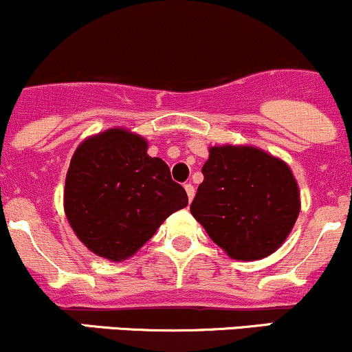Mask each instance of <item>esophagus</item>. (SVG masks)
I'll return each instance as SVG.
<instances>
[{"instance_id":"1","label":"esophagus","mask_w":352,"mask_h":352,"mask_svg":"<svg viewBox=\"0 0 352 352\" xmlns=\"http://www.w3.org/2000/svg\"><path fill=\"white\" fill-rule=\"evenodd\" d=\"M184 188H186V192H187V197H188V201H192V199H194V195H195L194 186H192V184H186V186H184Z\"/></svg>"}]
</instances>
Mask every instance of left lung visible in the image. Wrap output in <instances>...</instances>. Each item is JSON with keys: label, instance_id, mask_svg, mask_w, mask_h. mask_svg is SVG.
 I'll return each mask as SVG.
<instances>
[{"label": "left lung", "instance_id": "8db88e82", "mask_svg": "<svg viewBox=\"0 0 352 352\" xmlns=\"http://www.w3.org/2000/svg\"><path fill=\"white\" fill-rule=\"evenodd\" d=\"M190 212L232 260L270 256L290 234L300 194L290 166L254 146H210Z\"/></svg>", "mask_w": 352, "mask_h": 352}]
</instances>
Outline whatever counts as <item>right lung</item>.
I'll use <instances>...</instances> for the list:
<instances>
[{"mask_svg": "<svg viewBox=\"0 0 352 352\" xmlns=\"http://www.w3.org/2000/svg\"><path fill=\"white\" fill-rule=\"evenodd\" d=\"M140 135L113 128L84 140L70 160L64 209L70 228L92 253L133 256L160 224L188 204L162 158L146 153Z\"/></svg>", "mask_w": 352, "mask_h": 352, "instance_id": "1", "label": "right lung"}]
</instances>
